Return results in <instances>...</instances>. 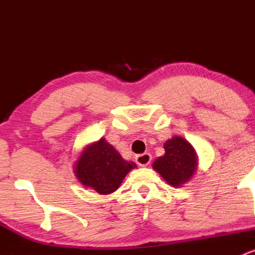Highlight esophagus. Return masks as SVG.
Returning a JSON list of instances; mask_svg holds the SVG:
<instances>
[{
  "label": "esophagus",
  "mask_w": 255,
  "mask_h": 255,
  "mask_svg": "<svg viewBox=\"0 0 255 255\" xmlns=\"http://www.w3.org/2000/svg\"><path fill=\"white\" fill-rule=\"evenodd\" d=\"M152 156L150 153H142V154H137L135 157V162L137 165L140 166H146L151 163Z\"/></svg>",
  "instance_id": "esophagus-1"
}]
</instances>
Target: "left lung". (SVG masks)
Here are the masks:
<instances>
[{
  "label": "left lung",
  "mask_w": 255,
  "mask_h": 255,
  "mask_svg": "<svg viewBox=\"0 0 255 255\" xmlns=\"http://www.w3.org/2000/svg\"><path fill=\"white\" fill-rule=\"evenodd\" d=\"M164 150V156L157 158L152 166L170 186L181 187L197 171V152L186 139L177 135L166 140Z\"/></svg>",
  "instance_id": "1"
}]
</instances>
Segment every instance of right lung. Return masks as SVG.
I'll return each mask as SVG.
<instances>
[{"mask_svg":"<svg viewBox=\"0 0 255 255\" xmlns=\"http://www.w3.org/2000/svg\"><path fill=\"white\" fill-rule=\"evenodd\" d=\"M136 168L102 137L81 151L74 165V174L83 186L95 189L99 194H110L121 186L126 175Z\"/></svg>","mask_w":255,"mask_h":255,"instance_id":"right-lung-1","label":"right lung"}]
</instances>
